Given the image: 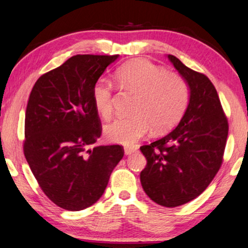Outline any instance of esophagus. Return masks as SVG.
<instances>
[{
    "label": "esophagus",
    "mask_w": 248,
    "mask_h": 248,
    "mask_svg": "<svg viewBox=\"0 0 248 248\" xmlns=\"http://www.w3.org/2000/svg\"><path fill=\"white\" fill-rule=\"evenodd\" d=\"M137 151L136 147H124V154L125 155H131Z\"/></svg>",
    "instance_id": "1"
}]
</instances>
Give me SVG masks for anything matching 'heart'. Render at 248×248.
<instances>
[{
  "instance_id": "1",
  "label": "heart",
  "mask_w": 248,
  "mask_h": 248,
  "mask_svg": "<svg viewBox=\"0 0 248 248\" xmlns=\"http://www.w3.org/2000/svg\"><path fill=\"white\" fill-rule=\"evenodd\" d=\"M116 78L125 91L138 94L134 117H121L107 125L105 135L111 142L130 146L146 136L150 129L156 134L165 132L178 124L189 102L190 90L187 81L177 73L147 60H134L118 69ZM99 113L110 119L113 114V86L100 79L92 90Z\"/></svg>"
}]
</instances>
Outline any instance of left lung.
<instances>
[{
    "instance_id": "left-lung-1",
    "label": "left lung",
    "mask_w": 248,
    "mask_h": 248,
    "mask_svg": "<svg viewBox=\"0 0 248 248\" xmlns=\"http://www.w3.org/2000/svg\"><path fill=\"white\" fill-rule=\"evenodd\" d=\"M168 59L189 86V102L172 131L140 147L147 159L140 182L151 201L177 207L198 197L218 172L228 123L212 81L173 55Z\"/></svg>"
}]
</instances>
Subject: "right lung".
<instances>
[{"label": "right lung", "instance_id": "right-lung-1", "mask_svg": "<svg viewBox=\"0 0 248 248\" xmlns=\"http://www.w3.org/2000/svg\"><path fill=\"white\" fill-rule=\"evenodd\" d=\"M119 55L78 54L44 73L25 111L23 151L43 193L61 208L77 212L105 193L124 157L119 145H93L101 124L92 90Z\"/></svg>", "mask_w": 248, "mask_h": 248}]
</instances>
